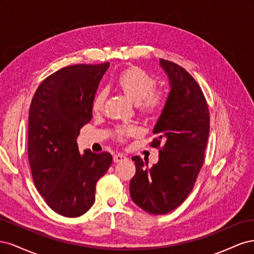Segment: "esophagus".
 <instances>
[{
	"label": "esophagus",
	"mask_w": 254,
	"mask_h": 254,
	"mask_svg": "<svg viewBox=\"0 0 254 254\" xmlns=\"http://www.w3.org/2000/svg\"><path fill=\"white\" fill-rule=\"evenodd\" d=\"M127 160V157L125 155H123V153H117V155L113 156V161L115 163L118 162H122V161Z\"/></svg>",
	"instance_id": "1"
}]
</instances>
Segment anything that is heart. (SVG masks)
Returning <instances> with one entry per match:
<instances>
[{"mask_svg":"<svg viewBox=\"0 0 254 254\" xmlns=\"http://www.w3.org/2000/svg\"><path fill=\"white\" fill-rule=\"evenodd\" d=\"M119 87L131 99L134 104H139L140 110L145 114H155L164 108L167 101V94L163 91H156L157 80L140 67H130L122 72L117 79ZM105 89L98 91L93 101V110L101 111L107 98ZM136 132L134 127H121L118 134L123 139L126 135Z\"/></svg>","mask_w":254,"mask_h":254,"instance_id":"b5f03b06","label":"heart"}]
</instances>
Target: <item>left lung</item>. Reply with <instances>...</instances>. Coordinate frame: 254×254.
<instances>
[{
    "label": "left lung",
    "instance_id": "1",
    "mask_svg": "<svg viewBox=\"0 0 254 254\" xmlns=\"http://www.w3.org/2000/svg\"><path fill=\"white\" fill-rule=\"evenodd\" d=\"M167 75L170 93L153 127L151 146L159 147L158 163L148 166L135 156V175L129 183L130 196L142 210L166 214L190 193L204 161L210 132V114L200 87L180 65L160 59Z\"/></svg>",
    "mask_w": 254,
    "mask_h": 254
}]
</instances>
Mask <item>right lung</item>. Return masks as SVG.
Returning <instances> with one entry per match:
<instances>
[{"mask_svg":"<svg viewBox=\"0 0 254 254\" xmlns=\"http://www.w3.org/2000/svg\"><path fill=\"white\" fill-rule=\"evenodd\" d=\"M110 64L60 68L38 87L29 107L28 160L35 186L53 211L78 217L95 201L97 180L112 163L109 152L80 155L77 136Z\"/></svg>","mask_w":254,"mask_h":254,"instance_id":"1","label":"right lung"}]
</instances>
